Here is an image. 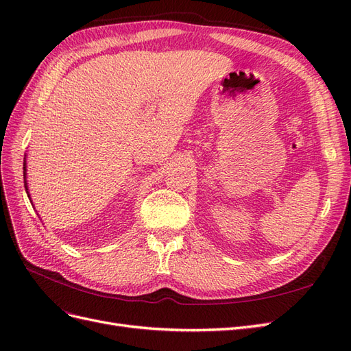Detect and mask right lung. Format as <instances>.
Returning a JSON list of instances; mask_svg holds the SVG:
<instances>
[{"label": "right lung", "instance_id": "1", "mask_svg": "<svg viewBox=\"0 0 351 351\" xmlns=\"http://www.w3.org/2000/svg\"><path fill=\"white\" fill-rule=\"evenodd\" d=\"M27 169H26V155H25V161H23V178H25V189H26V193H27V196H29V199H30V195H29V189H27V180H26V173ZM30 202H32V199H30ZM34 205V204H32Z\"/></svg>", "mask_w": 351, "mask_h": 351}]
</instances>
